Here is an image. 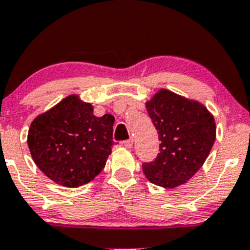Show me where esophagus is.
I'll return each mask as SVG.
<instances>
[{
    "instance_id": "esophagus-1",
    "label": "esophagus",
    "mask_w": 250,
    "mask_h": 250,
    "mask_svg": "<svg viewBox=\"0 0 250 250\" xmlns=\"http://www.w3.org/2000/svg\"><path fill=\"white\" fill-rule=\"evenodd\" d=\"M122 145H123V147H125V148L130 149L131 147H133V145H134L133 139H129V140H127V141H123V142H122Z\"/></svg>"
}]
</instances>
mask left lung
Wrapping results in <instances>:
<instances>
[{
	"mask_svg": "<svg viewBox=\"0 0 250 250\" xmlns=\"http://www.w3.org/2000/svg\"><path fill=\"white\" fill-rule=\"evenodd\" d=\"M160 136V153L143 163L149 182L163 188L185 185L202 167L216 139L214 116L203 103L161 88L146 102Z\"/></svg>",
	"mask_w": 250,
	"mask_h": 250,
	"instance_id": "1",
	"label": "left lung"
}]
</instances>
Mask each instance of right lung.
Returning a JSON list of instances; mask_svg holds the SVG:
<instances>
[{
    "instance_id": "add662e5",
    "label": "right lung",
    "mask_w": 250,
    "mask_h": 250,
    "mask_svg": "<svg viewBox=\"0 0 250 250\" xmlns=\"http://www.w3.org/2000/svg\"><path fill=\"white\" fill-rule=\"evenodd\" d=\"M114 121L110 114L95 116L91 103L71 94L33 120L28 131L31 157L57 185H87L101 173L111 154Z\"/></svg>"
}]
</instances>
